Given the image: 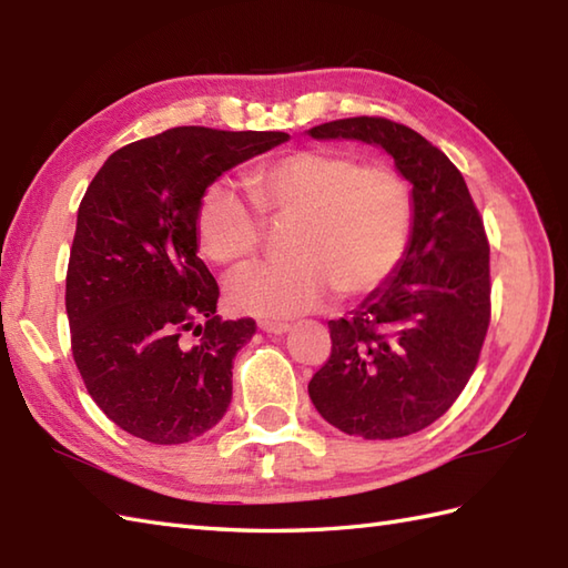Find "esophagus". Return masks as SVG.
<instances>
[{"mask_svg": "<svg viewBox=\"0 0 568 568\" xmlns=\"http://www.w3.org/2000/svg\"><path fill=\"white\" fill-rule=\"evenodd\" d=\"M258 327L265 334H285L287 329H291V324H287V322H273V320H261Z\"/></svg>", "mask_w": 568, "mask_h": 568, "instance_id": "34e87169", "label": "esophagus"}]
</instances>
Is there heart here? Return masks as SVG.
<instances>
[{
	"label": "heart",
	"mask_w": 568,
	"mask_h": 568,
	"mask_svg": "<svg viewBox=\"0 0 568 568\" xmlns=\"http://www.w3.org/2000/svg\"><path fill=\"white\" fill-rule=\"evenodd\" d=\"M244 183L253 205L229 185L204 190L195 234L210 261L232 265L263 244L265 224H291L293 258L251 263L226 281L236 312L287 320L320 307L336 287L358 297L381 287L403 263L415 202L407 180L385 163H361L332 149H303L253 165Z\"/></svg>",
	"instance_id": "obj_1"
}]
</instances>
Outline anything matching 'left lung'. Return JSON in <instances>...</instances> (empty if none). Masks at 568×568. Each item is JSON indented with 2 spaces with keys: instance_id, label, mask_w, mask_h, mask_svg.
<instances>
[{
  "instance_id": "left-lung-1",
  "label": "left lung",
  "mask_w": 568,
  "mask_h": 568,
  "mask_svg": "<svg viewBox=\"0 0 568 568\" xmlns=\"http://www.w3.org/2000/svg\"><path fill=\"white\" fill-rule=\"evenodd\" d=\"M393 155L413 183L415 222L403 263L352 317L332 320V354L307 390L317 413L364 439L429 427L462 395L490 324V246L464 175L415 129L385 116L312 126Z\"/></svg>"
}]
</instances>
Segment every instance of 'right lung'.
Returning <instances> with one entry per match:
<instances>
[{
    "instance_id": "add662e5",
    "label": "right lung",
    "mask_w": 568,
    "mask_h": 568,
    "mask_svg": "<svg viewBox=\"0 0 568 568\" xmlns=\"http://www.w3.org/2000/svg\"><path fill=\"white\" fill-rule=\"evenodd\" d=\"M287 139L175 126L114 151L84 192L65 275L70 348L92 400L134 437L192 442L232 403L234 356L256 322L216 315L197 207L224 171Z\"/></svg>"
}]
</instances>
